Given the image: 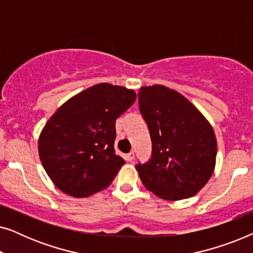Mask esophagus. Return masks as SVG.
I'll use <instances>...</instances> for the list:
<instances>
[{
  "label": "esophagus",
  "mask_w": 253,
  "mask_h": 253,
  "mask_svg": "<svg viewBox=\"0 0 253 253\" xmlns=\"http://www.w3.org/2000/svg\"><path fill=\"white\" fill-rule=\"evenodd\" d=\"M126 159V161H129V162L132 161L133 159H134V153H133V152H130V153H127Z\"/></svg>",
  "instance_id": "obj_1"
}]
</instances>
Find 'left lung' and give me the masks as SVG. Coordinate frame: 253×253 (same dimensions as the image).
I'll list each match as a JSON object with an SVG mask.
<instances>
[{
  "label": "left lung",
  "instance_id": "left-lung-1",
  "mask_svg": "<svg viewBox=\"0 0 253 253\" xmlns=\"http://www.w3.org/2000/svg\"><path fill=\"white\" fill-rule=\"evenodd\" d=\"M138 101L152 140L151 159L136 165L145 188L165 200L195 196L215 167L212 126L188 99L164 85L141 87Z\"/></svg>",
  "mask_w": 253,
  "mask_h": 253
}]
</instances>
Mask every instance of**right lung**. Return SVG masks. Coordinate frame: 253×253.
<instances>
[{
	"mask_svg": "<svg viewBox=\"0 0 253 253\" xmlns=\"http://www.w3.org/2000/svg\"><path fill=\"white\" fill-rule=\"evenodd\" d=\"M136 100L133 89L108 83L72 96L41 131L39 155L61 191L84 198L110 185L126 164L115 153V122Z\"/></svg>",
	"mask_w": 253,
	"mask_h": 253,
	"instance_id": "right-lung-1",
	"label": "right lung"
}]
</instances>
